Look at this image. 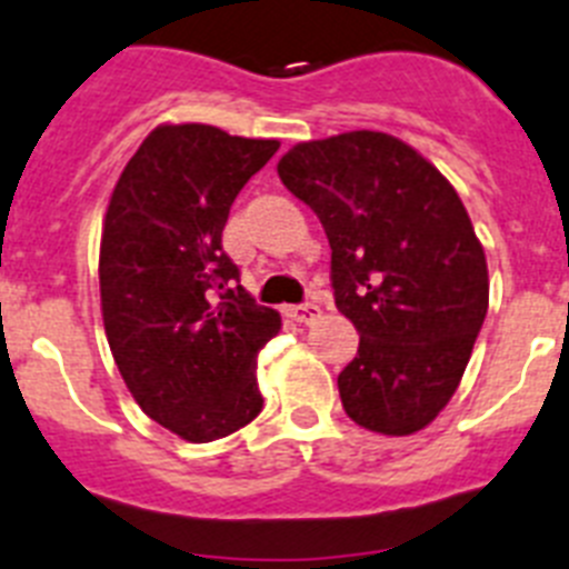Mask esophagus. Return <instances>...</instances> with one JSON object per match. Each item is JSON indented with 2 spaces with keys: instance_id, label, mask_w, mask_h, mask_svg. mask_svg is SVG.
I'll return each mask as SVG.
<instances>
[{
  "instance_id": "esophagus-1",
  "label": "esophagus",
  "mask_w": 569,
  "mask_h": 569,
  "mask_svg": "<svg viewBox=\"0 0 569 569\" xmlns=\"http://www.w3.org/2000/svg\"><path fill=\"white\" fill-rule=\"evenodd\" d=\"M289 318L298 320V323H315V320L320 318V306H315V303L289 306Z\"/></svg>"
}]
</instances>
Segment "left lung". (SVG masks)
<instances>
[{
    "instance_id": "left-lung-1",
    "label": "left lung",
    "mask_w": 569,
    "mask_h": 569,
    "mask_svg": "<svg viewBox=\"0 0 569 569\" xmlns=\"http://www.w3.org/2000/svg\"><path fill=\"white\" fill-rule=\"evenodd\" d=\"M323 223L340 315L360 335L338 375L358 427L412 435L456 395L490 306L483 246L447 177L383 131L298 142L278 162Z\"/></svg>"
}]
</instances>
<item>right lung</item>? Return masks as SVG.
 <instances>
[{"instance_id":"right-lung-1","label":"right lung","mask_w":569,"mask_h":569,"mask_svg":"<svg viewBox=\"0 0 569 569\" xmlns=\"http://www.w3.org/2000/svg\"><path fill=\"white\" fill-rule=\"evenodd\" d=\"M278 140L157 126L122 168L100 243L102 323L128 392L182 441L209 443L263 409L257 352L280 315L223 251L229 209Z\"/></svg>"}]
</instances>
